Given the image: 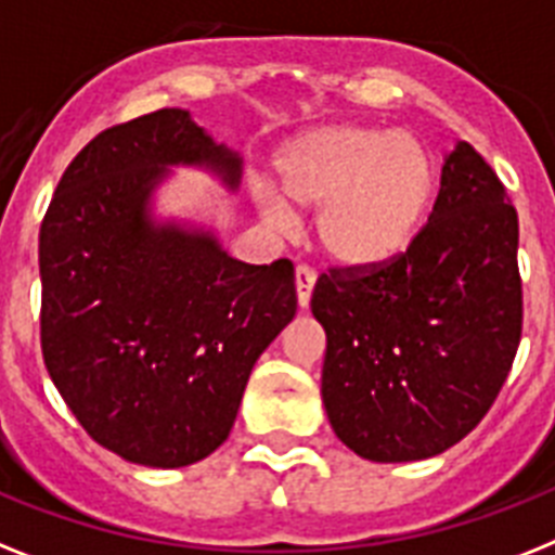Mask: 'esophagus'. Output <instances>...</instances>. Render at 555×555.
I'll return each instance as SVG.
<instances>
[{"label":"esophagus","mask_w":555,"mask_h":555,"mask_svg":"<svg viewBox=\"0 0 555 555\" xmlns=\"http://www.w3.org/2000/svg\"><path fill=\"white\" fill-rule=\"evenodd\" d=\"M314 281H318V274L314 269L309 267H297L295 269V288H297V306L306 309L311 300V288H314Z\"/></svg>","instance_id":"34e87169"}]
</instances>
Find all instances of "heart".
Here are the masks:
<instances>
[{
	"instance_id": "obj_1",
	"label": "heart",
	"mask_w": 555,
	"mask_h": 555,
	"mask_svg": "<svg viewBox=\"0 0 555 555\" xmlns=\"http://www.w3.org/2000/svg\"><path fill=\"white\" fill-rule=\"evenodd\" d=\"M278 198H258L272 229L318 209V244L346 269H377L409 251L437 190L431 150L411 132L326 124L300 132L274 155Z\"/></svg>"
}]
</instances>
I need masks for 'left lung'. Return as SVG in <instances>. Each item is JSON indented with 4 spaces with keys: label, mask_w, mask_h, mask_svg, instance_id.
Listing matches in <instances>:
<instances>
[{
    "label": "left lung",
    "mask_w": 555,
    "mask_h": 555,
    "mask_svg": "<svg viewBox=\"0 0 555 555\" xmlns=\"http://www.w3.org/2000/svg\"><path fill=\"white\" fill-rule=\"evenodd\" d=\"M516 251L519 218L505 186L456 141L409 251L371 272L320 278V393L343 446L371 462H416L474 431L519 349Z\"/></svg>",
    "instance_id": "8db88e82"
}]
</instances>
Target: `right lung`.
Masks as SVG:
<instances>
[{
    "label": "right lung",
    "mask_w": 555,
    "mask_h": 555,
    "mask_svg": "<svg viewBox=\"0 0 555 555\" xmlns=\"http://www.w3.org/2000/svg\"><path fill=\"white\" fill-rule=\"evenodd\" d=\"M237 192L244 158L167 107L99 132L39 232L41 354L90 437L146 468L227 442L249 374L297 311L288 260L251 267L212 223L158 212L172 169Z\"/></svg>",
    "instance_id": "add662e5"
}]
</instances>
